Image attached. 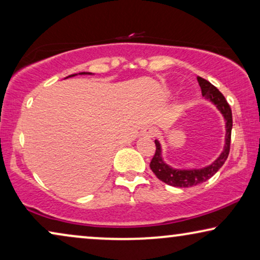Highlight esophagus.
<instances>
[{
    "instance_id": "obj_1",
    "label": "esophagus",
    "mask_w": 260,
    "mask_h": 260,
    "mask_svg": "<svg viewBox=\"0 0 260 260\" xmlns=\"http://www.w3.org/2000/svg\"><path fill=\"white\" fill-rule=\"evenodd\" d=\"M143 136L147 138H151L155 136V129L152 126H148L143 130Z\"/></svg>"
}]
</instances>
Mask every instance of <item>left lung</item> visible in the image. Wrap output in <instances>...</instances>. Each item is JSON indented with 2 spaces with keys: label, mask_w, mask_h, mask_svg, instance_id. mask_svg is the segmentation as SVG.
<instances>
[{
  "label": "left lung",
  "mask_w": 260,
  "mask_h": 260,
  "mask_svg": "<svg viewBox=\"0 0 260 260\" xmlns=\"http://www.w3.org/2000/svg\"><path fill=\"white\" fill-rule=\"evenodd\" d=\"M198 83L200 85L202 97L206 101H209L213 105L218 109V111L221 113L225 120V144H223L222 151L220 155L213 161L211 165L202 167V168H190L182 169L175 168L168 165L163 158L162 145L158 140H155L156 151L154 157L150 162V168L152 173L157 176L158 180L173 187H194L202 182H206L208 179L214 175L218 170L223 166V163L229 157L230 154V145H231V131H232V110H231L229 103L226 102L221 92L216 88L214 85H212L204 78L198 77Z\"/></svg>",
  "instance_id": "1"
}]
</instances>
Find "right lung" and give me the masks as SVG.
Instances as JSON below:
<instances>
[{
	"label": "right lung",
	"instance_id": "1",
	"mask_svg": "<svg viewBox=\"0 0 260 260\" xmlns=\"http://www.w3.org/2000/svg\"><path fill=\"white\" fill-rule=\"evenodd\" d=\"M78 74H80V76H91V74H93V73H90V72H80V73H76V74H71V76H69V77H66V78H71V77H76V76H78ZM65 78V79H66Z\"/></svg>",
	"mask_w": 260,
	"mask_h": 260
}]
</instances>
